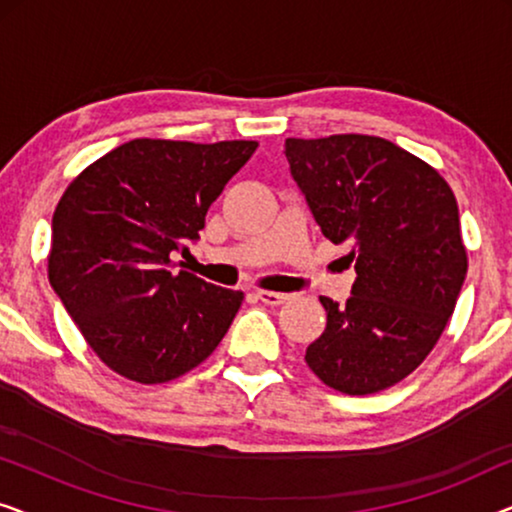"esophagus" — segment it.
<instances>
[{
    "label": "esophagus",
    "mask_w": 512,
    "mask_h": 512,
    "mask_svg": "<svg viewBox=\"0 0 512 512\" xmlns=\"http://www.w3.org/2000/svg\"><path fill=\"white\" fill-rule=\"evenodd\" d=\"M256 298L261 300V303H265V305H284L286 300H289L291 296L289 293H275V291H256Z\"/></svg>",
    "instance_id": "34e87169"
}]
</instances>
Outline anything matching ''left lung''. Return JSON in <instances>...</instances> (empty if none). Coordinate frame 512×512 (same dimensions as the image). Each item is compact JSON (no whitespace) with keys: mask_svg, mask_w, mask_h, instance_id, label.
<instances>
[{"mask_svg":"<svg viewBox=\"0 0 512 512\" xmlns=\"http://www.w3.org/2000/svg\"><path fill=\"white\" fill-rule=\"evenodd\" d=\"M284 153L321 233L347 244L356 270L347 305L319 298L326 328L307 366L349 396L394 387L436 347L466 279L457 198L429 163L382 137H289Z\"/></svg>","mask_w":512,"mask_h":512,"instance_id":"1","label":"left lung"}]
</instances>
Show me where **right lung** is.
Segmentation results:
<instances>
[{"label":"right lung","instance_id":"right-lung-1","mask_svg":"<svg viewBox=\"0 0 512 512\" xmlns=\"http://www.w3.org/2000/svg\"><path fill=\"white\" fill-rule=\"evenodd\" d=\"M258 142L132 139L88 165L55 207L48 282L90 349L132 382L200 366L244 293L174 270Z\"/></svg>","mask_w":512,"mask_h":512}]
</instances>
